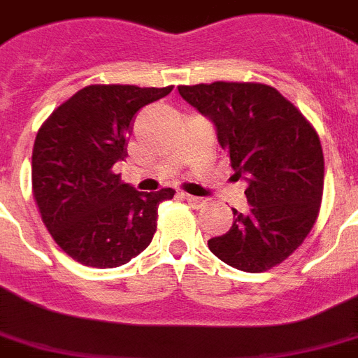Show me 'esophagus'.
<instances>
[{
	"label": "esophagus",
	"instance_id": "1",
	"mask_svg": "<svg viewBox=\"0 0 358 358\" xmlns=\"http://www.w3.org/2000/svg\"><path fill=\"white\" fill-rule=\"evenodd\" d=\"M182 199L185 200V202H187L189 206H191V208H194V209H200V208H204V204H206V200L204 199H200V196H193V194H182Z\"/></svg>",
	"mask_w": 358,
	"mask_h": 358
}]
</instances>
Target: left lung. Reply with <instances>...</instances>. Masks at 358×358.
<instances>
[{"instance_id":"8db88e82","label":"left lung","mask_w":358,"mask_h":358,"mask_svg":"<svg viewBox=\"0 0 358 358\" xmlns=\"http://www.w3.org/2000/svg\"><path fill=\"white\" fill-rule=\"evenodd\" d=\"M215 127L217 141L246 184L248 211H234L224 235L208 241L220 261L264 272L285 261L315 226L324 193L320 138L294 104L272 86L213 83L178 86Z\"/></svg>"}]
</instances>
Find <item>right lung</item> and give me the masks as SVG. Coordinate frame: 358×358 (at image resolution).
<instances>
[{
	"mask_svg": "<svg viewBox=\"0 0 358 358\" xmlns=\"http://www.w3.org/2000/svg\"><path fill=\"white\" fill-rule=\"evenodd\" d=\"M167 88L95 84L55 110L33 149V194L45 228L78 263L115 268L150 245L158 206L174 189L139 193L113 165L127 156L132 119Z\"/></svg>",
	"mask_w": 358,
	"mask_h": 358,
	"instance_id": "obj_1",
	"label": "right lung"
}]
</instances>
